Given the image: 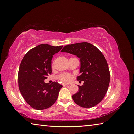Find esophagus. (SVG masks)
<instances>
[{
	"label": "esophagus",
	"instance_id": "obj_1",
	"mask_svg": "<svg viewBox=\"0 0 134 134\" xmlns=\"http://www.w3.org/2000/svg\"><path fill=\"white\" fill-rule=\"evenodd\" d=\"M63 86H70V84H67V83H63Z\"/></svg>",
	"mask_w": 134,
	"mask_h": 134
}]
</instances>
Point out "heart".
<instances>
[{"mask_svg": "<svg viewBox=\"0 0 134 134\" xmlns=\"http://www.w3.org/2000/svg\"><path fill=\"white\" fill-rule=\"evenodd\" d=\"M59 79L64 82H68L71 80V76L68 74H62L59 76Z\"/></svg>", "mask_w": 134, "mask_h": 134, "instance_id": "b5f03b06", "label": "heart"}]
</instances>
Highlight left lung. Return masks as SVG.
I'll use <instances>...</instances> for the list:
<instances>
[{"label":"left lung","instance_id":"1","mask_svg":"<svg viewBox=\"0 0 134 134\" xmlns=\"http://www.w3.org/2000/svg\"><path fill=\"white\" fill-rule=\"evenodd\" d=\"M61 52H68L80 59V75L77 80L84 81L79 91L72 96L74 102L84 108L98 104L106 95L110 81L107 61L98 48L88 42L65 46Z\"/></svg>","mask_w":134,"mask_h":134}]
</instances>
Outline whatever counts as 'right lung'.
I'll use <instances>...</instances> for the list:
<instances>
[{"mask_svg":"<svg viewBox=\"0 0 134 134\" xmlns=\"http://www.w3.org/2000/svg\"><path fill=\"white\" fill-rule=\"evenodd\" d=\"M63 46L42 44L27 52L20 64L18 80L19 91L26 102L37 110L49 108L57 99L62 85H49L44 79L51 74L52 56Z\"/></svg>","mask_w":134,"mask_h":134,"instance_id":"right-lung-1","label":"right lung"}]
</instances>
